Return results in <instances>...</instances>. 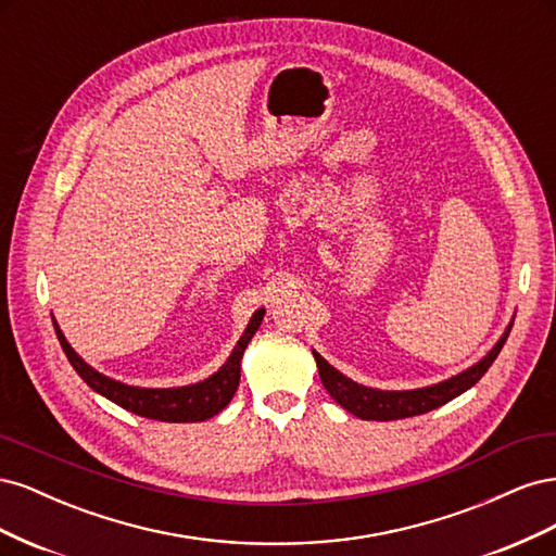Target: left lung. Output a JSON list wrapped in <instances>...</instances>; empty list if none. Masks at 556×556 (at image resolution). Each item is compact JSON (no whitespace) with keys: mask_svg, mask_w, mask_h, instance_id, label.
Instances as JSON below:
<instances>
[{"mask_svg":"<svg viewBox=\"0 0 556 556\" xmlns=\"http://www.w3.org/2000/svg\"><path fill=\"white\" fill-rule=\"evenodd\" d=\"M513 325L508 327V331L501 336V341L492 348L490 355H486L482 362H478L476 366H470L468 371L454 376L441 384L433 387H425V390H413V392H382V390H371V387H364L352 382L350 378H345L341 371H336L331 364H327V359H323L313 352L315 362H317V371H319V380H323L325 390L331 394V399L336 403L357 415L362 419H376V422H390V419H403V417H413V415H422L429 413L433 408L443 406V403L452 401L454 396L464 394L468 387H473L484 374L486 368L494 364V359L498 357V352L503 348V343L508 341Z\"/></svg>","mask_w":556,"mask_h":556,"instance_id":"1","label":"left lung"}]
</instances>
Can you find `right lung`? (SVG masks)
Returning <instances> with one entry per match:
<instances>
[{
  "instance_id": "right-lung-1",
  "label": "right lung",
  "mask_w": 556,
  "mask_h": 556,
  "mask_svg": "<svg viewBox=\"0 0 556 556\" xmlns=\"http://www.w3.org/2000/svg\"><path fill=\"white\" fill-rule=\"evenodd\" d=\"M262 317H264V311H257L252 315L245 333L241 336V341L237 343V348H233V352L220 371L197 384L174 387V390H146V387H131V384H123L102 376L76 355L74 348L66 343L60 327L55 323L53 325L66 359L72 362L76 374L86 380L94 392L111 399L125 410L148 419H160V422H204V419L220 413L231 401L233 392H237L239 380H241L243 350L248 348L250 339L260 329Z\"/></svg>"
}]
</instances>
